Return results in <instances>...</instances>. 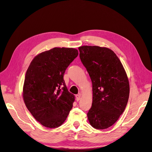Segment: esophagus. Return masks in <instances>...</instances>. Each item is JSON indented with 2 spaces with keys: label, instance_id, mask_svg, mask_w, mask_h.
<instances>
[{
  "label": "esophagus",
  "instance_id": "obj_1",
  "mask_svg": "<svg viewBox=\"0 0 152 152\" xmlns=\"http://www.w3.org/2000/svg\"><path fill=\"white\" fill-rule=\"evenodd\" d=\"M81 99V95L80 94H77V95H76V100L77 102L79 101Z\"/></svg>",
  "mask_w": 152,
  "mask_h": 152
}]
</instances>
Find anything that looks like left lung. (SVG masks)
Masks as SVG:
<instances>
[{
    "mask_svg": "<svg viewBox=\"0 0 152 152\" xmlns=\"http://www.w3.org/2000/svg\"><path fill=\"white\" fill-rule=\"evenodd\" d=\"M78 49L92 82L93 102L88 119L94 128L107 129L118 120L128 104V76L119 58L109 48L86 45Z\"/></svg>",
    "mask_w": 152,
    "mask_h": 152,
    "instance_id": "obj_1",
    "label": "left lung"
}]
</instances>
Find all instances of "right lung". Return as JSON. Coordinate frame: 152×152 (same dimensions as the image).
<instances>
[{
	"label": "right lung",
	"mask_w": 152,
	"mask_h": 152,
	"mask_svg": "<svg viewBox=\"0 0 152 152\" xmlns=\"http://www.w3.org/2000/svg\"><path fill=\"white\" fill-rule=\"evenodd\" d=\"M78 55L73 48H53L33 58L24 79L23 96L27 109L46 128H56L64 122L75 96L68 91L64 75Z\"/></svg>",
	"instance_id": "right-lung-1"
}]
</instances>
